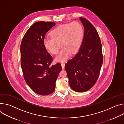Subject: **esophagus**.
Masks as SVG:
<instances>
[{"mask_svg":"<svg viewBox=\"0 0 124 124\" xmlns=\"http://www.w3.org/2000/svg\"><path fill=\"white\" fill-rule=\"evenodd\" d=\"M61 65H62V69L63 70L64 69V67H65V63H61Z\"/></svg>","mask_w":124,"mask_h":124,"instance_id":"1","label":"esophagus"}]
</instances>
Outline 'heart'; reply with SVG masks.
Wrapping results in <instances>:
<instances>
[{
  "label": "heart",
  "mask_w": 124,
  "mask_h": 124,
  "mask_svg": "<svg viewBox=\"0 0 124 124\" xmlns=\"http://www.w3.org/2000/svg\"><path fill=\"white\" fill-rule=\"evenodd\" d=\"M51 37H46L44 40L46 49L52 54L60 53L56 58L58 61L64 62L79 50L84 37L83 27L77 22L60 25L50 33ZM61 45H60V44Z\"/></svg>",
  "instance_id": "1"
}]
</instances>
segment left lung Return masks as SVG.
<instances>
[{
    "label": "left lung",
    "mask_w": 124,
    "mask_h": 124,
    "mask_svg": "<svg viewBox=\"0 0 124 124\" xmlns=\"http://www.w3.org/2000/svg\"><path fill=\"white\" fill-rule=\"evenodd\" d=\"M84 26V38L78 53L65 65L71 88L76 92L89 90L96 83L103 62L102 50L99 34L93 25L80 18Z\"/></svg>",
    "instance_id": "1"
}]
</instances>
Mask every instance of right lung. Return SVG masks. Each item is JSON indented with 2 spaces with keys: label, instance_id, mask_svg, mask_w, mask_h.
<instances>
[{
  "label": "right lung",
  "instance_id": "add662e5",
  "mask_svg": "<svg viewBox=\"0 0 124 124\" xmlns=\"http://www.w3.org/2000/svg\"><path fill=\"white\" fill-rule=\"evenodd\" d=\"M56 25L51 22L33 23L23 37L21 44V67L26 84L36 93H52L62 70L61 63L51 65L53 58L44 44L46 33Z\"/></svg>",
  "mask_w": 124,
  "mask_h": 124
}]
</instances>
